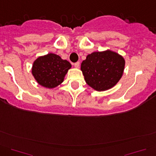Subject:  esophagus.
Masks as SVG:
<instances>
[{"label": "esophagus", "instance_id": "1", "mask_svg": "<svg viewBox=\"0 0 156 156\" xmlns=\"http://www.w3.org/2000/svg\"><path fill=\"white\" fill-rule=\"evenodd\" d=\"M74 66H75V68H77V69H78V68H79V66H80V62H75V64H74Z\"/></svg>", "mask_w": 156, "mask_h": 156}]
</instances>
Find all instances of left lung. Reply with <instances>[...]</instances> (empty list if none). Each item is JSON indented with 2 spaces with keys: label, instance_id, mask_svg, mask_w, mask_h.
Returning <instances> with one entry per match:
<instances>
[{
  "label": "left lung",
  "instance_id": "8db88e82",
  "mask_svg": "<svg viewBox=\"0 0 156 156\" xmlns=\"http://www.w3.org/2000/svg\"><path fill=\"white\" fill-rule=\"evenodd\" d=\"M124 68V58L110 49L89 54L81 65L86 83L98 91L114 87L123 76Z\"/></svg>",
  "mask_w": 156,
  "mask_h": 156
}]
</instances>
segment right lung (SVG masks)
Returning <instances> with one entry per match:
<instances>
[{"label":"right lung","mask_w":156,"mask_h":156,"mask_svg":"<svg viewBox=\"0 0 156 156\" xmlns=\"http://www.w3.org/2000/svg\"><path fill=\"white\" fill-rule=\"evenodd\" d=\"M72 65L54 53L38 57L33 62L32 75L42 87L52 89L58 87L64 81Z\"/></svg>","instance_id":"right-lung-1"}]
</instances>
